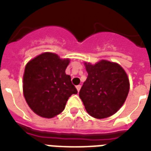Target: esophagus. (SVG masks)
Wrapping results in <instances>:
<instances>
[{
  "instance_id": "34e87169",
  "label": "esophagus",
  "mask_w": 151,
  "mask_h": 151,
  "mask_svg": "<svg viewBox=\"0 0 151 151\" xmlns=\"http://www.w3.org/2000/svg\"><path fill=\"white\" fill-rule=\"evenodd\" d=\"M81 88V86L80 85H79V86H76V88H77V90H78V92H79V91H80Z\"/></svg>"
}]
</instances>
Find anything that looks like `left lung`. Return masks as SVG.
Returning a JSON list of instances; mask_svg holds the SVG:
<instances>
[{"instance_id": "8db88e82", "label": "left lung", "mask_w": 151, "mask_h": 151, "mask_svg": "<svg viewBox=\"0 0 151 151\" xmlns=\"http://www.w3.org/2000/svg\"><path fill=\"white\" fill-rule=\"evenodd\" d=\"M88 77L79 92L86 111L104 119L112 116L124 104L130 88L129 79L116 63L101 60L92 65L85 63Z\"/></svg>"}]
</instances>
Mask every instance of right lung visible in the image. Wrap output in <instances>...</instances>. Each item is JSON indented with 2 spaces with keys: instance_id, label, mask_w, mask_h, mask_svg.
I'll return each instance as SVG.
<instances>
[{
  "instance_id": "right-lung-1",
  "label": "right lung",
  "mask_w": 151,
  "mask_h": 151,
  "mask_svg": "<svg viewBox=\"0 0 151 151\" xmlns=\"http://www.w3.org/2000/svg\"><path fill=\"white\" fill-rule=\"evenodd\" d=\"M70 59H62L56 54L42 53L25 66L23 81L24 96L35 113L53 118L64 110L72 94L78 93L65 69Z\"/></svg>"
}]
</instances>
